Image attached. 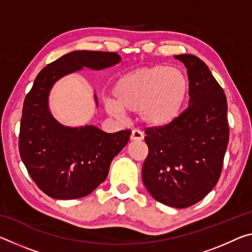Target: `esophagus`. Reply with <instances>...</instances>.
Instances as JSON below:
<instances>
[{"label": "esophagus", "mask_w": 252, "mask_h": 252, "mask_svg": "<svg viewBox=\"0 0 252 252\" xmlns=\"http://www.w3.org/2000/svg\"><path fill=\"white\" fill-rule=\"evenodd\" d=\"M143 138H144V135L141 131L136 130V129L132 130L131 135H130L131 141H141V140H143Z\"/></svg>", "instance_id": "34e87169"}]
</instances>
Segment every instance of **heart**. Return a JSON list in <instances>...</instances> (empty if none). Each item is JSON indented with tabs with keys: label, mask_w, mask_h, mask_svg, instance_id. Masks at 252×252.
<instances>
[{
	"label": "heart",
	"mask_w": 252,
	"mask_h": 252,
	"mask_svg": "<svg viewBox=\"0 0 252 252\" xmlns=\"http://www.w3.org/2000/svg\"><path fill=\"white\" fill-rule=\"evenodd\" d=\"M188 91L187 76L176 67H141L127 72L114 82L113 100L108 101V109L114 112H139L147 126L161 127L179 117Z\"/></svg>",
	"instance_id": "obj_1"
}]
</instances>
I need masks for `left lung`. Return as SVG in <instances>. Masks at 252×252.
Returning <instances> with one entry per match:
<instances>
[{
    "label": "left lung",
    "mask_w": 252,
    "mask_h": 252,
    "mask_svg": "<svg viewBox=\"0 0 252 252\" xmlns=\"http://www.w3.org/2000/svg\"><path fill=\"white\" fill-rule=\"evenodd\" d=\"M189 78V106L172 123L148 127L142 180L157 201L182 209L199 202L222 171L229 142L227 97L206 63L176 55Z\"/></svg>",
    "instance_id": "8db88e82"
}]
</instances>
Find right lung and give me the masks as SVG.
Returning <instances> with one entry per match:
<instances>
[{"mask_svg": "<svg viewBox=\"0 0 252 252\" xmlns=\"http://www.w3.org/2000/svg\"><path fill=\"white\" fill-rule=\"evenodd\" d=\"M120 61L114 52L73 51L42 69L25 96L20 156L32 180L49 197L71 200L90 194L108 177L111 161L131 134L130 130L106 133L93 126L60 125L49 111L51 88L60 78L83 66L102 70Z\"/></svg>", "mask_w": 252, "mask_h": 252, "instance_id": "right-lung-1", "label": "right lung"}]
</instances>
